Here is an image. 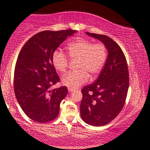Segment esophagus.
I'll return each mask as SVG.
<instances>
[{"label":"esophagus","mask_w":150,"mask_h":150,"mask_svg":"<svg viewBox=\"0 0 150 150\" xmlns=\"http://www.w3.org/2000/svg\"><path fill=\"white\" fill-rule=\"evenodd\" d=\"M76 90H77V89H75L70 88V87H68V91H69V92H75V91H76Z\"/></svg>","instance_id":"1"}]
</instances>
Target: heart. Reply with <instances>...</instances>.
<instances>
[{
	"label": "heart",
	"instance_id": "1",
	"mask_svg": "<svg viewBox=\"0 0 150 150\" xmlns=\"http://www.w3.org/2000/svg\"><path fill=\"white\" fill-rule=\"evenodd\" d=\"M67 51L71 59H78L77 71L70 72L62 78V83L70 88H77L85 84L90 77L98 75L105 64L107 50L103 44H93L85 39H77L70 43ZM53 66L60 73H65L69 64L65 53L56 50L51 55Z\"/></svg>",
	"mask_w": 150,
	"mask_h": 150
}]
</instances>
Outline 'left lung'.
<instances>
[{"instance_id":"obj_1","label":"left lung","mask_w":150,"mask_h":150,"mask_svg":"<svg viewBox=\"0 0 150 150\" xmlns=\"http://www.w3.org/2000/svg\"><path fill=\"white\" fill-rule=\"evenodd\" d=\"M86 34L102 42L108 56L97 81L81 90L80 116L87 124L102 126L114 119L124 106L129 87L128 64L122 49L112 39L103 34Z\"/></svg>"}]
</instances>
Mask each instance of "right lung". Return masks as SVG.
Masks as SVG:
<instances>
[{
  "mask_svg": "<svg viewBox=\"0 0 150 150\" xmlns=\"http://www.w3.org/2000/svg\"><path fill=\"white\" fill-rule=\"evenodd\" d=\"M76 30H46L34 34L18 55L14 73V91L20 107L38 123L54 120L60 104L68 94L65 86L51 89L60 81L51 63V55Z\"/></svg>",
  "mask_w": 150,
  "mask_h": 150,
  "instance_id": "obj_1",
  "label": "right lung"
}]
</instances>
